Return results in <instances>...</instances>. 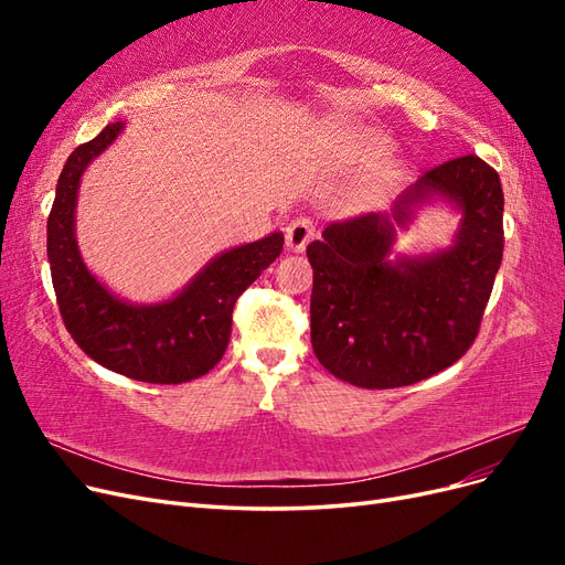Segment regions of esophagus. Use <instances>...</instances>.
<instances>
[{"label":"esophagus","instance_id":"esophagus-1","mask_svg":"<svg viewBox=\"0 0 565 565\" xmlns=\"http://www.w3.org/2000/svg\"><path fill=\"white\" fill-rule=\"evenodd\" d=\"M316 224L311 218L306 216H297L292 224L287 226L285 231V241H287V249L289 252H303L306 245H309L316 237Z\"/></svg>","mask_w":565,"mask_h":565}]
</instances>
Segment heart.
I'll use <instances>...</instances> for the list:
<instances>
[{"mask_svg": "<svg viewBox=\"0 0 565 565\" xmlns=\"http://www.w3.org/2000/svg\"><path fill=\"white\" fill-rule=\"evenodd\" d=\"M353 146H355V150L361 152V156H365V158H377V156H382V152L386 150L384 136L372 134V131H363V134L353 136Z\"/></svg>", "mask_w": 565, "mask_h": 565, "instance_id": "obj_1", "label": "heart"}]
</instances>
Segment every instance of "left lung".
Wrapping results in <instances>:
<instances>
[{
    "label": "left lung",
    "instance_id": "1",
    "mask_svg": "<svg viewBox=\"0 0 565 565\" xmlns=\"http://www.w3.org/2000/svg\"><path fill=\"white\" fill-rule=\"evenodd\" d=\"M431 195L461 210L448 249L391 264L393 226L384 214L337 221L306 247L311 344L341 382L396 388L429 380L457 363L481 330L504 249L500 174L478 156L443 162L401 195L393 218L403 224Z\"/></svg>",
    "mask_w": 565,
    "mask_h": 565
}]
</instances>
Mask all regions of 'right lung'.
Returning <instances> with one entry per match:
<instances>
[{"mask_svg": "<svg viewBox=\"0 0 565 565\" xmlns=\"http://www.w3.org/2000/svg\"><path fill=\"white\" fill-rule=\"evenodd\" d=\"M122 131L108 125L96 139L77 146L56 185L46 221L51 282L65 330L92 361L136 382L183 384L207 374L226 353L233 306L282 252L285 237L235 247L204 266L174 299L131 306L110 295L84 266L75 241V202L79 177Z\"/></svg>", "mask_w": 565, "mask_h": 565, "instance_id": "obj_1", "label": "right lung"}]
</instances>
